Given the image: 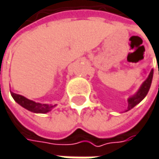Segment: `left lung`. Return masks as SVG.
I'll list each match as a JSON object with an SVG mask.
<instances>
[{
	"instance_id": "8db88e82",
	"label": "left lung",
	"mask_w": 159,
	"mask_h": 159,
	"mask_svg": "<svg viewBox=\"0 0 159 159\" xmlns=\"http://www.w3.org/2000/svg\"><path fill=\"white\" fill-rule=\"evenodd\" d=\"M152 79H153V69L151 70L148 77L142 84V85L140 86V88L138 89V91H137V93L134 94L133 96H131V97H129L127 99L128 107H127V109L125 111H129L130 109H132L134 107H136L137 104H139L146 97V95L148 94V91H149V88H150V85H151L152 83Z\"/></svg>"
}]
</instances>
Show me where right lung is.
Returning <instances> with one entry per match:
<instances>
[{
	"label": "right lung",
	"instance_id": "add662e5",
	"mask_svg": "<svg viewBox=\"0 0 159 159\" xmlns=\"http://www.w3.org/2000/svg\"><path fill=\"white\" fill-rule=\"evenodd\" d=\"M11 94L12 96V98L15 100V102H17L20 106H22V107L25 109L33 112V113H41V114H44L51 111L53 108L56 105L52 106V105H48V104H41V103H35L32 100L27 99L26 97L22 96L21 94H17L11 92Z\"/></svg>",
	"mask_w": 159,
	"mask_h": 159
}]
</instances>
